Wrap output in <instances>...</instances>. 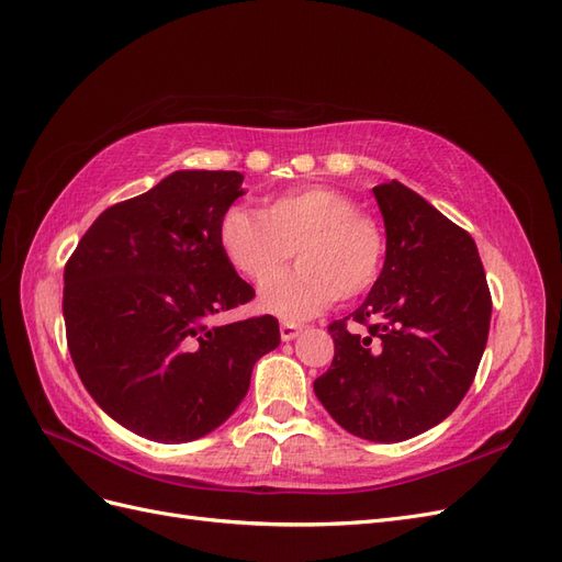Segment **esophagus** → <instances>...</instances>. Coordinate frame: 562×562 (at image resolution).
I'll use <instances>...</instances> for the list:
<instances>
[{"label":"esophagus","instance_id":"1","mask_svg":"<svg viewBox=\"0 0 562 562\" xmlns=\"http://www.w3.org/2000/svg\"><path fill=\"white\" fill-rule=\"evenodd\" d=\"M304 326H300V323H291V321H283L281 323V339L283 342H291V339H295L300 333H302Z\"/></svg>","mask_w":562,"mask_h":562}]
</instances>
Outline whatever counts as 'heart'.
I'll return each mask as SVG.
<instances>
[{
  "instance_id": "b5f03b06",
  "label": "heart",
  "mask_w": 562,
  "mask_h": 562,
  "mask_svg": "<svg viewBox=\"0 0 562 562\" xmlns=\"http://www.w3.org/2000/svg\"><path fill=\"white\" fill-rule=\"evenodd\" d=\"M217 246L236 274L265 285L296 250L301 267L269 283L260 307L302 321L339 297L368 293L386 255L384 232L349 194L330 187H302L265 201L262 213L241 203L217 223Z\"/></svg>"
}]
</instances>
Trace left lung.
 I'll use <instances>...</instances> for the list:
<instances>
[{
  "label": "left lung",
  "mask_w": 562,
  "mask_h": 562,
  "mask_svg": "<svg viewBox=\"0 0 562 562\" xmlns=\"http://www.w3.org/2000/svg\"><path fill=\"white\" fill-rule=\"evenodd\" d=\"M386 232L380 279L351 314L368 333L328 326L330 368L314 394L349 434L398 443L443 422L483 359L492 300L469 232L398 180L372 187Z\"/></svg>",
  "instance_id": "1"
}]
</instances>
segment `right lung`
<instances>
[{
    "label": "right lung",
    "instance_id": "obj_1",
    "mask_svg": "<svg viewBox=\"0 0 562 562\" xmlns=\"http://www.w3.org/2000/svg\"><path fill=\"white\" fill-rule=\"evenodd\" d=\"M241 182L236 171H176L100 213L65 265L67 347L83 386L157 443L217 429L248 394L252 366L281 342L269 314L211 323L255 297L217 246Z\"/></svg>",
    "mask_w": 562,
    "mask_h": 562
}]
</instances>
